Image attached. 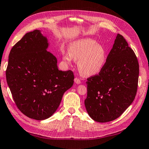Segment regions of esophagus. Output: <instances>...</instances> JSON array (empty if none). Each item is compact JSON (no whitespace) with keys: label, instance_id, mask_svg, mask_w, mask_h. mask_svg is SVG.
<instances>
[{"label":"esophagus","instance_id":"1","mask_svg":"<svg viewBox=\"0 0 149 149\" xmlns=\"http://www.w3.org/2000/svg\"><path fill=\"white\" fill-rule=\"evenodd\" d=\"M74 82L76 83V84H80L81 83V81H80V80L79 79V78H77V77H76L75 78H74Z\"/></svg>","mask_w":149,"mask_h":149}]
</instances>
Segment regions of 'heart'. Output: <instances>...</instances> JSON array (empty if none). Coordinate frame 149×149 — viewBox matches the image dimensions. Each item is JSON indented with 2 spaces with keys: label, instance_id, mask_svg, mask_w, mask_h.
Instances as JSON below:
<instances>
[{
  "label": "heart",
  "instance_id": "1",
  "mask_svg": "<svg viewBox=\"0 0 149 149\" xmlns=\"http://www.w3.org/2000/svg\"><path fill=\"white\" fill-rule=\"evenodd\" d=\"M69 54L63 55V60L70 63L72 59L78 61V69L86 77L99 74L107 61L105 47L91 38H82L74 41L69 46Z\"/></svg>",
  "mask_w": 149,
  "mask_h": 149
}]
</instances>
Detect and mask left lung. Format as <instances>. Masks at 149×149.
<instances>
[{
  "label": "left lung",
  "instance_id": "1",
  "mask_svg": "<svg viewBox=\"0 0 149 149\" xmlns=\"http://www.w3.org/2000/svg\"><path fill=\"white\" fill-rule=\"evenodd\" d=\"M139 78L137 58L123 36L117 34L99 74L88 78L86 110L92 119L106 123L118 118L135 99Z\"/></svg>",
  "mask_w": 149,
  "mask_h": 149
}]
</instances>
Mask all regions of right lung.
I'll list each match as a JSON object with an SVG mask.
<instances>
[{
	"instance_id": "obj_1",
	"label": "right lung",
	"mask_w": 149,
	"mask_h": 149,
	"mask_svg": "<svg viewBox=\"0 0 149 149\" xmlns=\"http://www.w3.org/2000/svg\"><path fill=\"white\" fill-rule=\"evenodd\" d=\"M40 30L28 32L11 49L6 77L17 107L28 117L49 118L74 83L71 70L60 71L57 59L47 51Z\"/></svg>"
}]
</instances>
